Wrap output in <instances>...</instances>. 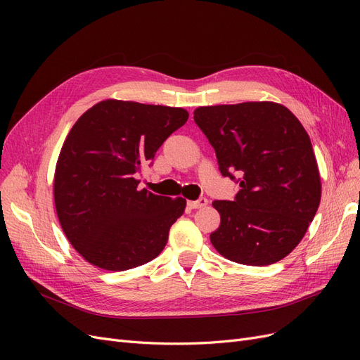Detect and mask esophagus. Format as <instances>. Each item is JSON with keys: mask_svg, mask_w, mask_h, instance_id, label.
Wrapping results in <instances>:
<instances>
[{"mask_svg": "<svg viewBox=\"0 0 360 360\" xmlns=\"http://www.w3.org/2000/svg\"><path fill=\"white\" fill-rule=\"evenodd\" d=\"M207 198H200V200H197V201H188V205H189V209H201V207H204V205H207Z\"/></svg>", "mask_w": 360, "mask_h": 360, "instance_id": "34e87169", "label": "esophagus"}]
</instances>
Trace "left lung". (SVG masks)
I'll use <instances>...</instances> for the list:
<instances>
[{"label": "left lung", "instance_id": "1", "mask_svg": "<svg viewBox=\"0 0 360 360\" xmlns=\"http://www.w3.org/2000/svg\"><path fill=\"white\" fill-rule=\"evenodd\" d=\"M193 120L214 148L224 177L240 186L234 201H213L221 225L210 242L222 257L269 266L299 245L320 205L321 181L311 139L275 102L200 106Z\"/></svg>", "mask_w": 360, "mask_h": 360}]
</instances>
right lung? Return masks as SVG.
Masks as SVG:
<instances>
[{
	"mask_svg": "<svg viewBox=\"0 0 360 360\" xmlns=\"http://www.w3.org/2000/svg\"><path fill=\"white\" fill-rule=\"evenodd\" d=\"M188 118L183 108L108 99L70 129L57 162L53 200L64 234L93 266L123 271L165 248L186 200L139 191L135 174Z\"/></svg>",
	"mask_w": 360,
	"mask_h": 360,
	"instance_id": "right-lung-1",
	"label": "right lung"
}]
</instances>
